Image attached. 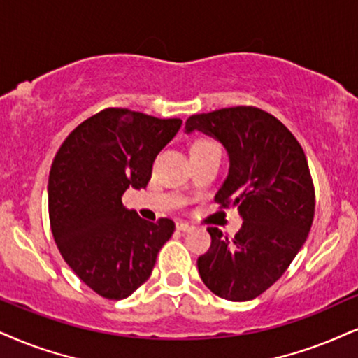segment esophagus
<instances>
[{
  "label": "esophagus",
  "instance_id": "obj_1",
  "mask_svg": "<svg viewBox=\"0 0 358 358\" xmlns=\"http://www.w3.org/2000/svg\"><path fill=\"white\" fill-rule=\"evenodd\" d=\"M176 229L180 232H191L194 231V226L189 222H184V220H179V222H176Z\"/></svg>",
  "mask_w": 358,
  "mask_h": 358
}]
</instances>
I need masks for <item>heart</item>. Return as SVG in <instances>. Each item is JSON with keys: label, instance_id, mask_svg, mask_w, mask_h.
I'll return each instance as SVG.
<instances>
[{"label": "heart", "instance_id": "b5f03b06", "mask_svg": "<svg viewBox=\"0 0 358 358\" xmlns=\"http://www.w3.org/2000/svg\"><path fill=\"white\" fill-rule=\"evenodd\" d=\"M204 148H219L213 139H199L192 145V149H204Z\"/></svg>", "mask_w": 358, "mask_h": 358}]
</instances>
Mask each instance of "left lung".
Masks as SVG:
<instances>
[{
  "instance_id": "left-lung-1",
  "label": "left lung",
  "mask_w": 358,
  "mask_h": 358,
  "mask_svg": "<svg viewBox=\"0 0 358 358\" xmlns=\"http://www.w3.org/2000/svg\"><path fill=\"white\" fill-rule=\"evenodd\" d=\"M186 131L213 136L229 154L215 194L244 222L229 239L209 227L210 249L197 259L201 279L219 297L245 302L280 279L312 227L315 191L302 145L277 117L254 106L194 114Z\"/></svg>"
}]
</instances>
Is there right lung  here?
<instances>
[{
	"label": "right lung",
	"instance_id": "right-lung-1",
	"mask_svg": "<svg viewBox=\"0 0 358 358\" xmlns=\"http://www.w3.org/2000/svg\"><path fill=\"white\" fill-rule=\"evenodd\" d=\"M182 121L108 108L83 121L56 152L48 180L51 232L73 272L101 297H129L151 275L174 222L141 219L122 206Z\"/></svg>",
	"mask_w": 358,
	"mask_h": 358
}]
</instances>
